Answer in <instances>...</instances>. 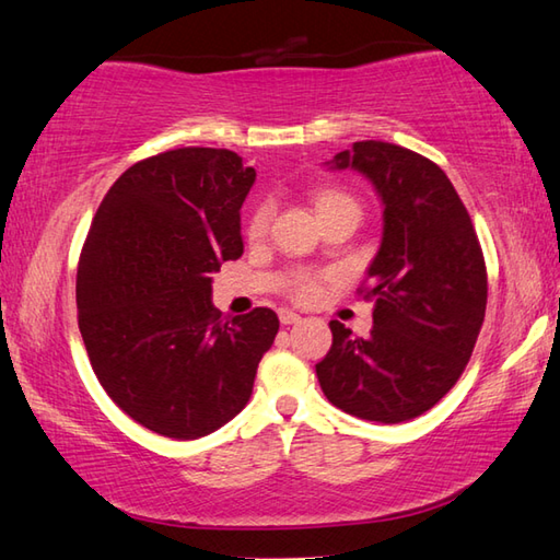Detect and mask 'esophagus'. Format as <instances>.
<instances>
[{
  "mask_svg": "<svg viewBox=\"0 0 560 560\" xmlns=\"http://www.w3.org/2000/svg\"><path fill=\"white\" fill-rule=\"evenodd\" d=\"M279 320H281L283 325H293V323L301 320V315L289 311V308H281V311H279Z\"/></svg>",
  "mask_w": 560,
  "mask_h": 560,
  "instance_id": "esophagus-1",
  "label": "esophagus"
}]
</instances>
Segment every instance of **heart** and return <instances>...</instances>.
<instances>
[{
  "label": "heart",
  "instance_id": "obj_1",
  "mask_svg": "<svg viewBox=\"0 0 560 560\" xmlns=\"http://www.w3.org/2000/svg\"><path fill=\"white\" fill-rule=\"evenodd\" d=\"M340 202H352V206H354V200L342 190L315 192V210H318V212L328 210L332 206H340ZM269 222H271V208L269 206L254 208L249 220H247V237L249 240H261L264 235H267ZM287 291L296 301H313L320 293V279L313 277V273L299 271V273H293L291 279H287Z\"/></svg>",
  "mask_w": 560,
  "mask_h": 560
}]
</instances>
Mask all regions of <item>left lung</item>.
<instances>
[{"label": "left lung", "mask_w": 560, "mask_h": 560, "mask_svg": "<svg viewBox=\"0 0 560 560\" xmlns=\"http://www.w3.org/2000/svg\"><path fill=\"white\" fill-rule=\"evenodd\" d=\"M372 180L384 206L377 257L360 293L372 330L354 338L330 320L332 345L315 364L332 406L364 421H411L460 380L480 335L487 269L480 240L451 178L411 149L354 141L330 161Z\"/></svg>", "instance_id": "8db88e82"}]
</instances>
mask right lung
I'll list each match as a JSON object with an SVG mask.
<instances>
[{
  "instance_id": "obj_1",
  "label": "right lung",
  "mask_w": 560,
  "mask_h": 560,
  "mask_svg": "<svg viewBox=\"0 0 560 560\" xmlns=\"http://www.w3.org/2000/svg\"><path fill=\"white\" fill-rule=\"evenodd\" d=\"M257 171L186 147L129 166L78 261V328L107 396L144 429L192 441L245 409L279 332L271 308L222 318L212 271L242 257L240 208Z\"/></svg>"
}]
</instances>
